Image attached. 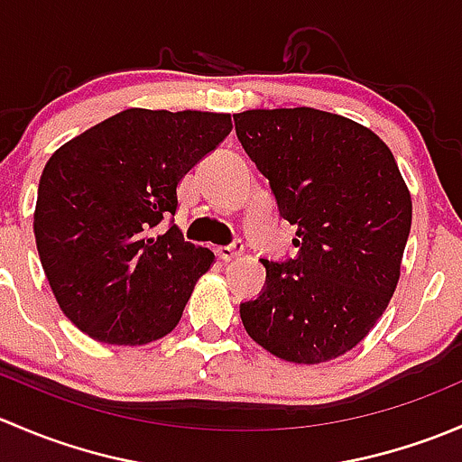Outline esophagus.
Returning <instances> with one entry per match:
<instances>
[{
	"instance_id": "esophagus-1",
	"label": "esophagus",
	"mask_w": 462,
	"mask_h": 462,
	"mask_svg": "<svg viewBox=\"0 0 462 462\" xmlns=\"http://www.w3.org/2000/svg\"><path fill=\"white\" fill-rule=\"evenodd\" d=\"M241 253H244V241H241V239H235L230 245H221V248H217L218 259H223V261H230V259L239 257Z\"/></svg>"
}]
</instances>
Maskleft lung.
I'll return each mask as SVG.
<instances>
[{
  "label": "left lung",
  "mask_w": 462,
  "mask_h": 462,
  "mask_svg": "<svg viewBox=\"0 0 462 462\" xmlns=\"http://www.w3.org/2000/svg\"><path fill=\"white\" fill-rule=\"evenodd\" d=\"M241 147L268 179L297 257L261 259L265 283L241 321L265 351L319 365L362 342L389 306L411 230V197L371 129L313 106L235 114Z\"/></svg>",
  "instance_id": "obj_1"
}]
</instances>
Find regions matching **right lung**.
I'll use <instances>...</instances> for the list:
<instances>
[{
    "mask_svg": "<svg viewBox=\"0 0 462 462\" xmlns=\"http://www.w3.org/2000/svg\"><path fill=\"white\" fill-rule=\"evenodd\" d=\"M230 132L227 114L127 109L49 158L37 253L62 313L88 337L141 346L179 324L214 254L174 226L176 188ZM162 220L171 227L158 236Z\"/></svg>",
    "mask_w": 462,
    "mask_h": 462,
    "instance_id": "1",
    "label": "right lung"
}]
</instances>
